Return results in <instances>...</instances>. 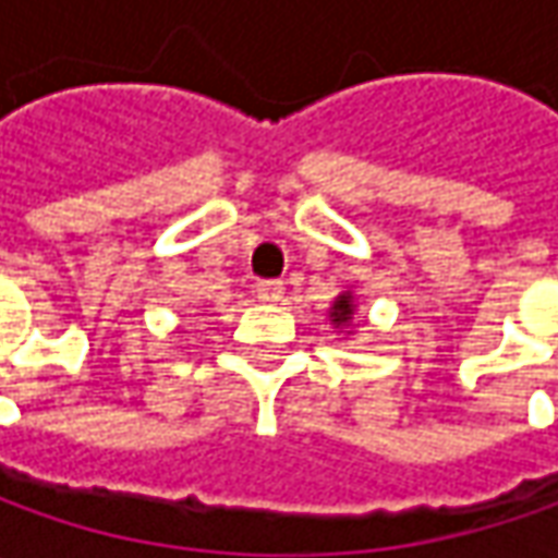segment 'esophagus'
<instances>
[{
  "label": "esophagus",
  "instance_id": "34e87169",
  "mask_svg": "<svg viewBox=\"0 0 558 558\" xmlns=\"http://www.w3.org/2000/svg\"><path fill=\"white\" fill-rule=\"evenodd\" d=\"M257 298L267 301V304H279L286 298V286L276 282V279H264V282H257Z\"/></svg>",
  "mask_w": 558,
  "mask_h": 558
}]
</instances>
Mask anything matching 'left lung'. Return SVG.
Segmentation results:
<instances>
[{"label":"left lung","instance_id":"obj_1","mask_svg":"<svg viewBox=\"0 0 558 558\" xmlns=\"http://www.w3.org/2000/svg\"><path fill=\"white\" fill-rule=\"evenodd\" d=\"M351 313H354V304H351V298H348V294H341V298L335 301V307H332L335 323H348V319H351Z\"/></svg>","mask_w":558,"mask_h":558}]
</instances>
